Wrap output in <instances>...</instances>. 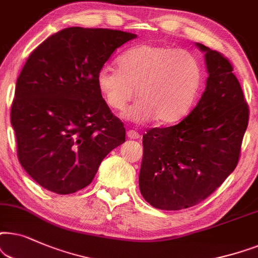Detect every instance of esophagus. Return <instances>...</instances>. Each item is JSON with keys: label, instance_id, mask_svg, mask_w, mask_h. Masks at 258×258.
<instances>
[{"label": "esophagus", "instance_id": "1", "mask_svg": "<svg viewBox=\"0 0 258 258\" xmlns=\"http://www.w3.org/2000/svg\"><path fill=\"white\" fill-rule=\"evenodd\" d=\"M127 137H128L130 139H138V138H140V135L137 131L130 130V131H127Z\"/></svg>", "mask_w": 258, "mask_h": 258}]
</instances>
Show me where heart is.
Returning <instances> with one entry per match:
<instances>
[{
  "instance_id": "heart-1",
  "label": "heart",
  "mask_w": 258,
  "mask_h": 258,
  "mask_svg": "<svg viewBox=\"0 0 258 258\" xmlns=\"http://www.w3.org/2000/svg\"><path fill=\"white\" fill-rule=\"evenodd\" d=\"M99 91L109 107L123 111L136 122L154 120L167 125L179 121L194 107L202 85L203 70L190 51L164 44L146 43L126 50L119 59V70L102 67L97 74Z\"/></svg>"
}]
</instances>
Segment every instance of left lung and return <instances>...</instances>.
I'll return each mask as SVG.
<instances>
[{
  "label": "left lung",
  "mask_w": 258,
  "mask_h": 258,
  "mask_svg": "<svg viewBox=\"0 0 258 258\" xmlns=\"http://www.w3.org/2000/svg\"><path fill=\"white\" fill-rule=\"evenodd\" d=\"M205 53L209 77L198 104L179 123L143 136L139 173L143 197L160 210L194 207L236 169L249 121V107L232 64L218 51Z\"/></svg>",
  "instance_id": "1"
}]
</instances>
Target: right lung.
Returning a JSON list of instances; mask_svg holds the SVG:
<instances>
[{"mask_svg":"<svg viewBox=\"0 0 258 258\" xmlns=\"http://www.w3.org/2000/svg\"><path fill=\"white\" fill-rule=\"evenodd\" d=\"M136 37L71 27L29 55L17 78L10 121L20 164L42 187L59 195L81 190L125 142V127L102 99L97 74L116 48Z\"/></svg>","mask_w":258,"mask_h":258,"instance_id":"add662e5","label":"right lung"}]
</instances>
